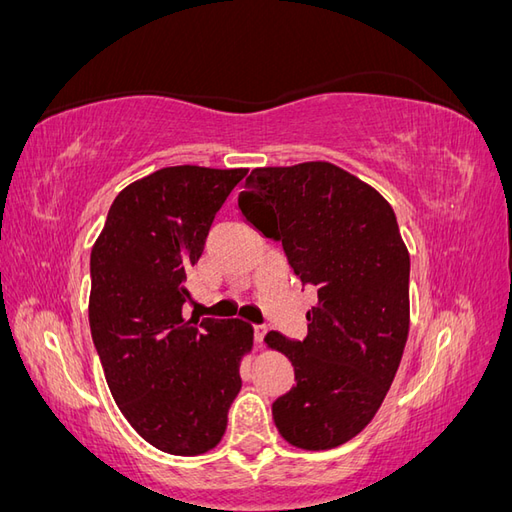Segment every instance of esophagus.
<instances>
[{"label":"esophagus","mask_w":512,"mask_h":512,"mask_svg":"<svg viewBox=\"0 0 512 512\" xmlns=\"http://www.w3.org/2000/svg\"><path fill=\"white\" fill-rule=\"evenodd\" d=\"M265 333H267L265 324H254V339H256V344H262V339H265Z\"/></svg>","instance_id":"1"}]
</instances>
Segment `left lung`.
<instances>
[{
  "instance_id": "obj_1",
  "label": "left lung",
  "mask_w": 512,
  "mask_h": 512,
  "mask_svg": "<svg viewBox=\"0 0 512 512\" xmlns=\"http://www.w3.org/2000/svg\"><path fill=\"white\" fill-rule=\"evenodd\" d=\"M245 220L280 241L316 288L307 335L267 333L294 384L273 401L282 438L327 451L363 431L397 374L410 329V256L391 205L331 162L254 168L239 194Z\"/></svg>"
}]
</instances>
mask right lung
Segmentation results:
<instances>
[{"mask_svg": "<svg viewBox=\"0 0 512 512\" xmlns=\"http://www.w3.org/2000/svg\"><path fill=\"white\" fill-rule=\"evenodd\" d=\"M245 168L168 166L121 190L91 250L89 327L128 423L170 455H200L226 431L254 329L190 318L185 275Z\"/></svg>", "mask_w": 512, "mask_h": 512, "instance_id": "obj_1", "label": "right lung"}]
</instances>
